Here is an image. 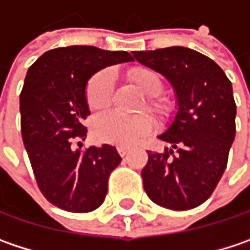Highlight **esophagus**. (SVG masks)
I'll list each match as a JSON object with an SVG mask.
<instances>
[{"instance_id":"1","label":"esophagus","mask_w":250,"mask_h":250,"mask_svg":"<svg viewBox=\"0 0 250 250\" xmlns=\"http://www.w3.org/2000/svg\"><path fill=\"white\" fill-rule=\"evenodd\" d=\"M116 151H118V153H119L121 156H125V155L129 152V148H128V146H116Z\"/></svg>"}]
</instances>
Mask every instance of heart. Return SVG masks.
Here are the masks:
<instances>
[{
    "label": "heart",
    "instance_id": "1",
    "mask_svg": "<svg viewBox=\"0 0 250 250\" xmlns=\"http://www.w3.org/2000/svg\"><path fill=\"white\" fill-rule=\"evenodd\" d=\"M128 78L145 95L141 109H146L161 122L168 121L173 114V102L168 97L159 95L162 92V80L158 72L146 66H135L128 71ZM114 78L111 71L102 69L91 77L86 83L85 98L88 106L95 111L106 109L112 102ZM153 121L148 114L122 115L119 112H109L95 121L92 134L99 142L112 144L118 146H129L139 138L152 129Z\"/></svg>",
    "mask_w": 250,
    "mask_h": 250
}]
</instances>
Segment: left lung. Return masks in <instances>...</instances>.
<instances>
[{
  "label": "left lung",
  "mask_w": 250,
  "mask_h": 250,
  "mask_svg": "<svg viewBox=\"0 0 250 250\" xmlns=\"http://www.w3.org/2000/svg\"><path fill=\"white\" fill-rule=\"evenodd\" d=\"M134 57L169 81L179 106L159 135L173 149L148 151L144 189L159 206L193 209L212 195L228 165L236 134L232 83L218 63L189 48L134 51Z\"/></svg>",
  "instance_id": "8db88e82"
}]
</instances>
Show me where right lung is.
Segmentation results:
<instances>
[{"label":"right lung","instance_id":"obj_1","mask_svg":"<svg viewBox=\"0 0 250 250\" xmlns=\"http://www.w3.org/2000/svg\"><path fill=\"white\" fill-rule=\"evenodd\" d=\"M132 60L125 51L72 45L46 51L29 66L20 95L21 134L38 188L52 205L86 213L105 201L122 158L106 144L82 149L85 88L99 69Z\"/></svg>","mask_w":250,"mask_h":250}]
</instances>
